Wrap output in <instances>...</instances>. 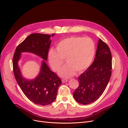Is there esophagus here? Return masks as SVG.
<instances>
[{
    "label": "esophagus",
    "instance_id": "esophagus-1",
    "mask_svg": "<svg viewBox=\"0 0 128 128\" xmlns=\"http://www.w3.org/2000/svg\"><path fill=\"white\" fill-rule=\"evenodd\" d=\"M68 80H67V79H62V82L63 83H65V82H68Z\"/></svg>",
    "mask_w": 128,
    "mask_h": 128
}]
</instances>
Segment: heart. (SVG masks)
I'll use <instances>...</instances> for the list:
<instances>
[{"label": "heart", "instance_id": "obj_1", "mask_svg": "<svg viewBox=\"0 0 128 128\" xmlns=\"http://www.w3.org/2000/svg\"><path fill=\"white\" fill-rule=\"evenodd\" d=\"M96 52L95 44L89 37L72 36L62 39L56 45V50L51 49L48 60L52 68L58 72L66 60L67 64L59 72L64 78L82 73L91 65Z\"/></svg>", "mask_w": 128, "mask_h": 128}]
</instances>
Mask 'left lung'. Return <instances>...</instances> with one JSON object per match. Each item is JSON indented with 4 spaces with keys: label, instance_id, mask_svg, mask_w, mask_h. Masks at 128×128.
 <instances>
[{
    "label": "left lung",
    "instance_id": "1",
    "mask_svg": "<svg viewBox=\"0 0 128 128\" xmlns=\"http://www.w3.org/2000/svg\"><path fill=\"white\" fill-rule=\"evenodd\" d=\"M112 57L110 48L100 39L93 63L78 77L79 86L73 93L76 101L87 105L101 96L112 74Z\"/></svg>",
    "mask_w": 128,
    "mask_h": 128
}]
</instances>
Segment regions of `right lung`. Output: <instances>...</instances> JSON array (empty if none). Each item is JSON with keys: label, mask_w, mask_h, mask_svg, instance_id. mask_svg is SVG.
I'll return each instance as SVG.
<instances>
[{"label": "right lung", "mask_w": 128, "mask_h": 128, "mask_svg": "<svg viewBox=\"0 0 128 128\" xmlns=\"http://www.w3.org/2000/svg\"><path fill=\"white\" fill-rule=\"evenodd\" d=\"M54 35L52 34V36ZM51 36L39 33L30 34L16 47L12 60L15 78L25 96L32 102L42 106L54 101L58 86L62 84L60 79L50 70L45 62L51 42ZM25 52L35 54L44 60L40 74L34 80L23 78L18 66L21 52Z\"/></svg>", "instance_id": "1"}]
</instances>
